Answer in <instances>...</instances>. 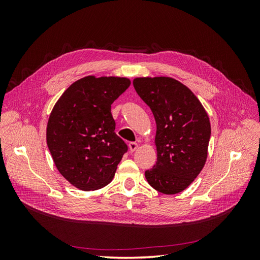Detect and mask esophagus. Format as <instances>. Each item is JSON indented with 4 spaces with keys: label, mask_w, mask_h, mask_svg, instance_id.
I'll return each instance as SVG.
<instances>
[{
    "label": "esophagus",
    "mask_w": 260,
    "mask_h": 260,
    "mask_svg": "<svg viewBox=\"0 0 260 260\" xmlns=\"http://www.w3.org/2000/svg\"><path fill=\"white\" fill-rule=\"evenodd\" d=\"M138 147H139V144L136 143V142H130L129 143V148H130L131 152H135Z\"/></svg>",
    "instance_id": "obj_1"
}]
</instances>
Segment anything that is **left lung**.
Returning <instances> with one entry per match:
<instances>
[{"label":"left lung","mask_w":260,"mask_h":260,"mask_svg":"<svg viewBox=\"0 0 260 260\" xmlns=\"http://www.w3.org/2000/svg\"><path fill=\"white\" fill-rule=\"evenodd\" d=\"M133 86L156 121L157 161L145 171L148 184L164 194L182 192L205 166L210 121L200 100L170 77H140Z\"/></svg>","instance_id":"8db88e82"}]
</instances>
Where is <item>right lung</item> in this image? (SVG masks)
<instances>
[{
  "instance_id": "obj_1",
  "label": "right lung",
  "mask_w": 260,
  "mask_h": 260,
  "mask_svg": "<svg viewBox=\"0 0 260 260\" xmlns=\"http://www.w3.org/2000/svg\"><path fill=\"white\" fill-rule=\"evenodd\" d=\"M130 83L123 77L86 76L70 85L52 109L46 143L59 174L79 190L107 185L128 151L115 132L111 107Z\"/></svg>"
}]
</instances>
